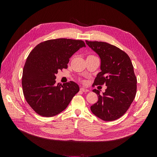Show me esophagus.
I'll use <instances>...</instances> for the list:
<instances>
[{
  "instance_id": "obj_1",
  "label": "esophagus",
  "mask_w": 157,
  "mask_h": 157,
  "mask_svg": "<svg viewBox=\"0 0 157 157\" xmlns=\"http://www.w3.org/2000/svg\"><path fill=\"white\" fill-rule=\"evenodd\" d=\"M80 90H81V91H82V92H89V90L88 89H86V88H81Z\"/></svg>"
}]
</instances>
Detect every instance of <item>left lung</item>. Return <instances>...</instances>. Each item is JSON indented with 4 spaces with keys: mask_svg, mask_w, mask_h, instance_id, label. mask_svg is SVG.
I'll use <instances>...</instances> for the list:
<instances>
[{
    "mask_svg": "<svg viewBox=\"0 0 157 157\" xmlns=\"http://www.w3.org/2000/svg\"><path fill=\"white\" fill-rule=\"evenodd\" d=\"M86 44L101 59V70L94 85L105 84L102 95L97 94V102L91 106L96 117L104 121L117 120L124 114L134 101L137 90V79L130 57L115 46L105 42L85 40Z\"/></svg>",
    "mask_w": 157,
    "mask_h": 157,
    "instance_id": "obj_1",
    "label": "left lung"
}]
</instances>
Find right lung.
I'll use <instances>...</instances> for the list:
<instances>
[{"label":"right lung","instance_id":"obj_1","mask_svg":"<svg viewBox=\"0 0 157 157\" xmlns=\"http://www.w3.org/2000/svg\"><path fill=\"white\" fill-rule=\"evenodd\" d=\"M83 47L81 40L56 39L37 44L29 55L22 75L25 98L38 114L52 117L66 109L79 90L73 81L56 83L58 71L67 69L70 58Z\"/></svg>","mask_w":157,"mask_h":157}]
</instances>
